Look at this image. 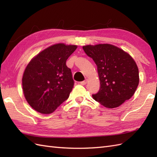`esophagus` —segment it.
Wrapping results in <instances>:
<instances>
[{
	"label": "esophagus",
	"instance_id": "1",
	"mask_svg": "<svg viewBox=\"0 0 157 157\" xmlns=\"http://www.w3.org/2000/svg\"><path fill=\"white\" fill-rule=\"evenodd\" d=\"M87 82H88V79H86V80H84V81L81 82L80 84L81 85H86V84H87Z\"/></svg>",
	"mask_w": 157,
	"mask_h": 157
}]
</instances>
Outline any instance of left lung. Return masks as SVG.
<instances>
[{
	"instance_id": "left-lung-1",
	"label": "left lung",
	"mask_w": 157,
	"mask_h": 157,
	"mask_svg": "<svg viewBox=\"0 0 157 157\" xmlns=\"http://www.w3.org/2000/svg\"><path fill=\"white\" fill-rule=\"evenodd\" d=\"M97 66L101 88L92 98L106 108L118 107L134 94L139 84V71L128 52L110 44L83 46Z\"/></svg>"
}]
</instances>
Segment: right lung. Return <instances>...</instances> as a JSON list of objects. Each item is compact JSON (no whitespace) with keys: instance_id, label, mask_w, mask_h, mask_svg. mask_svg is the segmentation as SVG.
Returning <instances> with one entry per match:
<instances>
[{"instance_id":"1","label":"right lung","mask_w":157,"mask_h":157,"mask_svg":"<svg viewBox=\"0 0 157 157\" xmlns=\"http://www.w3.org/2000/svg\"><path fill=\"white\" fill-rule=\"evenodd\" d=\"M78 46L53 44L32 58L23 72V92L28 104L42 114H50L69 98L74 85L66 65Z\"/></svg>"}]
</instances>
